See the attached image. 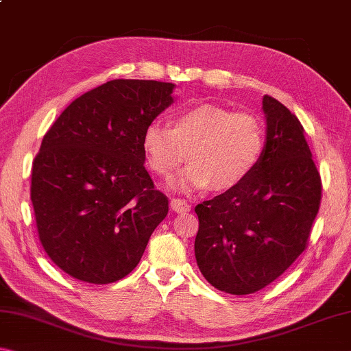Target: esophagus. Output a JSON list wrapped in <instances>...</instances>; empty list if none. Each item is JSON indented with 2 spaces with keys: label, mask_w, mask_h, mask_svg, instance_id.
<instances>
[{
  "label": "esophagus",
  "mask_w": 351,
  "mask_h": 351,
  "mask_svg": "<svg viewBox=\"0 0 351 351\" xmlns=\"http://www.w3.org/2000/svg\"><path fill=\"white\" fill-rule=\"evenodd\" d=\"M170 206L171 209H173L175 212H189L190 210V206L186 199H181V198H173L170 201Z\"/></svg>",
  "instance_id": "obj_1"
}]
</instances>
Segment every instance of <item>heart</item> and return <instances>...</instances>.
<instances>
[{
	"label": "heart",
	"mask_w": 351,
	"mask_h": 351,
	"mask_svg": "<svg viewBox=\"0 0 351 351\" xmlns=\"http://www.w3.org/2000/svg\"><path fill=\"white\" fill-rule=\"evenodd\" d=\"M142 147L150 169L170 178L189 159L178 186L181 189L229 190L246 180L265 150V128L247 111L203 104L173 117L171 127L153 121L142 136Z\"/></svg>",
	"instance_id": "1"
}]
</instances>
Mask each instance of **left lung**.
<instances>
[{
	"label": "left lung",
	"mask_w": 351,
	"mask_h": 351,
	"mask_svg": "<svg viewBox=\"0 0 351 351\" xmlns=\"http://www.w3.org/2000/svg\"><path fill=\"white\" fill-rule=\"evenodd\" d=\"M266 145L240 186L195 207V257L212 287L243 295L268 287L305 251L322 181L304 127L287 106L263 97Z\"/></svg>",
	"instance_id": "8db88e82"
}]
</instances>
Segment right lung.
Listing matches in <instances>:
<instances>
[{"mask_svg":"<svg viewBox=\"0 0 351 351\" xmlns=\"http://www.w3.org/2000/svg\"><path fill=\"white\" fill-rule=\"evenodd\" d=\"M173 83L117 79L75 99L41 141L31 201L41 246L77 280L128 276L169 198L145 170L142 136L173 102Z\"/></svg>","mask_w":351,"mask_h":351,"instance_id":"right-lung-1","label":"right lung"}]
</instances>
